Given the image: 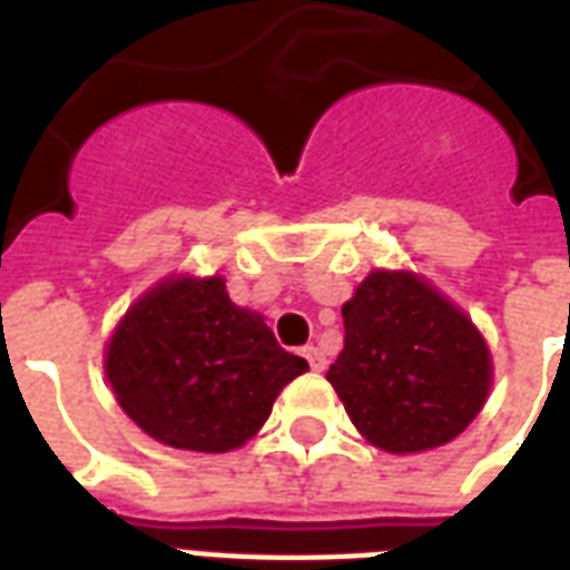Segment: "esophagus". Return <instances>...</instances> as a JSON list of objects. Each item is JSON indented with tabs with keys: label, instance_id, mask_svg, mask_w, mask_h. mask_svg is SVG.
<instances>
[{
	"label": "esophagus",
	"instance_id": "34e87169",
	"mask_svg": "<svg viewBox=\"0 0 570 570\" xmlns=\"http://www.w3.org/2000/svg\"><path fill=\"white\" fill-rule=\"evenodd\" d=\"M302 355L307 357V364H311L313 373H322V370H325V364H328V361H325V355H322L316 346H304Z\"/></svg>",
	"mask_w": 570,
	"mask_h": 570
}]
</instances>
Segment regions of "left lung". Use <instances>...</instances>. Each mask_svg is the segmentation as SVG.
<instances>
[{
  "label": "left lung",
  "instance_id": "left-lung-1",
  "mask_svg": "<svg viewBox=\"0 0 570 570\" xmlns=\"http://www.w3.org/2000/svg\"><path fill=\"white\" fill-rule=\"evenodd\" d=\"M328 381L366 441L411 455L455 441L485 405L494 361L459 304L407 268H375L343 304Z\"/></svg>",
  "mask_w": 570,
  "mask_h": 570
}]
</instances>
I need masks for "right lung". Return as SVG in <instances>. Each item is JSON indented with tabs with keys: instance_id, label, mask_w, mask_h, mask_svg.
<instances>
[{
	"instance_id": "add662e5",
	"label": "right lung",
	"mask_w": 570,
	"mask_h": 570,
	"mask_svg": "<svg viewBox=\"0 0 570 570\" xmlns=\"http://www.w3.org/2000/svg\"><path fill=\"white\" fill-rule=\"evenodd\" d=\"M102 370L124 414L154 441L230 452L311 366L277 346L257 311L230 302L222 275H168L120 316Z\"/></svg>"
}]
</instances>
